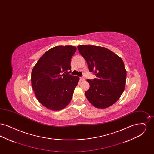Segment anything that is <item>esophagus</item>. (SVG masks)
<instances>
[{
	"mask_svg": "<svg viewBox=\"0 0 154 154\" xmlns=\"http://www.w3.org/2000/svg\"><path fill=\"white\" fill-rule=\"evenodd\" d=\"M80 80L81 81L85 80V77H80Z\"/></svg>",
	"mask_w": 154,
	"mask_h": 154,
	"instance_id": "esophagus-1",
	"label": "esophagus"
}]
</instances>
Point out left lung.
<instances>
[{
	"label": "left lung",
	"mask_w": 154,
	"mask_h": 154,
	"mask_svg": "<svg viewBox=\"0 0 154 154\" xmlns=\"http://www.w3.org/2000/svg\"><path fill=\"white\" fill-rule=\"evenodd\" d=\"M90 72L96 78L87 80L90 87L85 92L88 101L98 109H106L117 101L125 87L126 71L122 59L110 50L96 45H78Z\"/></svg>",
	"instance_id": "obj_1"
}]
</instances>
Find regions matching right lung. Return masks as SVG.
Instances as JSON below:
<instances>
[{
    "label": "right lung",
    "instance_id": "add662e5",
    "mask_svg": "<svg viewBox=\"0 0 154 154\" xmlns=\"http://www.w3.org/2000/svg\"><path fill=\"white\" fill-rule=\"evenodd\" d=\"M76 47L56 46L45 52L34 66L32 85L37 100L52 111L62 110L70 103L79 77L69 74Z\"/></svg>",
    "mask_w": 154,
    "mask_h": 154
}]
</instances>
